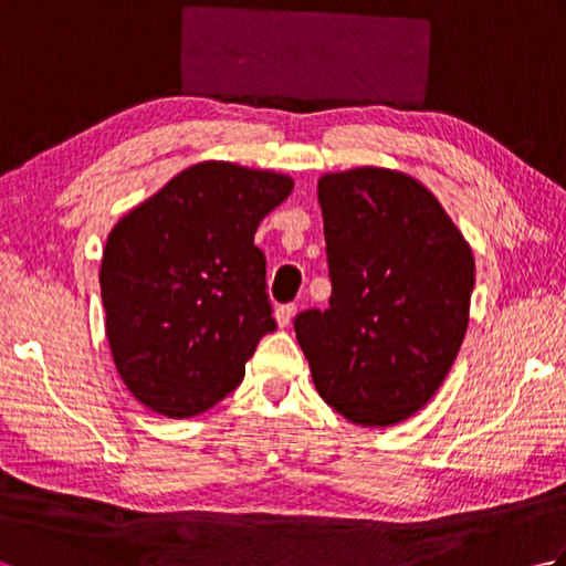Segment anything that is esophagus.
<instances>
[{
	"label": "esophagus",
	"mask_w": 566,
	"mask_h": 566,
	"mask_svg": "<svg viewBox=\"0 0 566 566\" xmlns=\"http://www.w3.org/2000/svg\"><path fill=\"white\" fill-rule=\"evenodd\" d=\"M294 314H296V306L294 304H286V306H276V311H274V318H276V326L280 328H286L292 323V318H294Z\"/></svg>",
	"instance_id": "1"
}]
</instances>
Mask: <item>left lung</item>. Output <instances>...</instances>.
Listing matches in <instances>:
<instances>
[{
	"label": "left lung",
	"instance_id": "obj_1",
	"mask_svg": "<svg viewBox=\"0 0 566 566\" xmlns=\"http://www.w3.org/2000/svg\"><path fill=\"white\" fill-rule=\"evenodd\" d=\"M331 306L296 318L321 399L387 428L442 387L469 326L474 255L416 177L363 165L318 179Z\"/></svg>",
	"mask_w": 566,
	"mask_h": 566
}]
</instances>
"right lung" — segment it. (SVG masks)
<instances>
[{"label":"right lung","instance_id":"right-lung-1","mask_svg":"<svg viewBox=\"0 0 566 566\" xmlns=\"http://www.w3.org/2000/svg\"><path fill=\"white\" fill-rule=\"evenodd\" d=\"M292 189L290 175L207 160L112 228L99 270L106 340L153 413L199 416L243 381L274 331L255 231Z\"/></svg>","mask_w":566,"mask_h":566}]
</instances>
